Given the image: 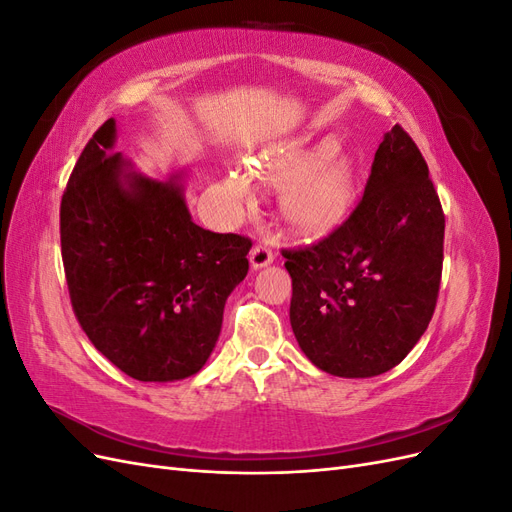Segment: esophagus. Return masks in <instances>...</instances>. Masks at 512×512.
I'll return each instance as SVG.
<instances>
[{
    "mask_svg": "<svg viewBox=\"0 0 512 512\" xmlns=\"http://www.w3.org/2000/svg\"><path fill=\"white\" fill-rule=\"evenodd\" d=\"M273 262V254L267 245H254L252 252H250V265L254 271L258 269H265Z\"/></svg>",
    "mask_w": 512,
    "mask_h": 512,
    "instance_id": "34e87169",
    "label": "esophagus"
}]
</instances>
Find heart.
I'll return each instance as SVG.
<instances>
[{
	"instance_id": "obj_1",
	"label": "heart",
	"mask_w": 512,
	"mask_h": 512,
	"mask_svg": "<svg viewBox=\"0 0 512 512\" xmlns=\"http://www.w3.org/2000/svg\"><path fill=\"white\" fill-rule=\"evenodd\" d=\"M337 136L290 147L260 164V175L273 190H282L280 211L286 226L301 237H320L342 224L359 194V164L339 151ZM222 196L232 209L252 203L254 185L245 170L230 168L222 181Z\"/></svg>"
}]
</instances>
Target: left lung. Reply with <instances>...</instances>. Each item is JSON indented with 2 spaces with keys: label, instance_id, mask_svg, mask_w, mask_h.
I'll list each match as a JSON object with an SVG mask.
<instances>
[{
  "label": "left lung",
  "instance_id": "left-lung-1",
  "mask_svg": "<svg viewBox=\"0 0 512 512\" xmlns=\"http://www.w3.org/2000/svg\"><path fill=\"white\" fill-rule=\"evenodd\" d=\"M442 252L444 213L429 168L393 126L350 218L320 243L284 252L290 324L307 359L339 378L399 365L436 309Z\"/></svg>",
  "mask_w": 512,
  "mask_h": 512
}]
</instances>
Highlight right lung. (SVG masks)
Wrapping results in <instances>:
<instances>
[{
  "label": "right lung",
  "instance_id": "1",
  "mask_svg": "<svg viewBox=\"0 0 512 512\" xmlns=\"http://www.w3.org/2000/svg\"><path fill=\"white\" fill-rule=\"evenodd\" d=\"M108 119L61 198V258L74 314L108 361L141 382L198 374L224 305L247 275L250 239L194 224L185 170L153 179L115 151Z\"/></svg>",
  "mask_w": 512,
  "mask_h": 512
}]
</instances>
